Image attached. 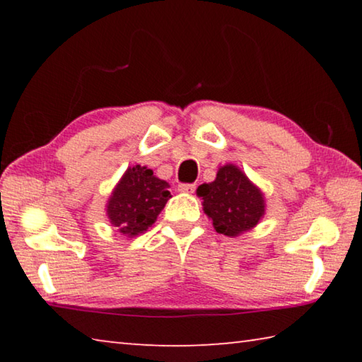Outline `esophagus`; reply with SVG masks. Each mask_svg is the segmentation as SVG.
Here are the masks:
<instances>
[{
  "mask_svg": "<svg viewBox=\"0 0 362 362\" xmlns=\"http://www.w3.org/2000/svg\"><path fill=\"white\" fill-rule=\"evenodd\" d=\"M194 189H196L194 183H180V185H179V192L180 193L192 194V193H194Z\"/></svg>",
  "mask_w": 362,
  "mask_h": 362,
  "instance_id": "1",
  "label": "esophagus"
}]
</instances>
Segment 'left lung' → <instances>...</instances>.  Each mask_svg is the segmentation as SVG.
I'll list each match as a JSON object with an SVG mask.
<instances>
[{
	"instance_id": "left-lung-1",
	"label": "left lung",
	"mask_w": 362,
	"mask_h": 362,
	"mask_svg": "<svg viewBox=\"0 0 362 362\" xmlns=\"http://www.w3.org/2000/svg\"><path fill=\"white\" fill-rule=\"evenodd\" d=\"M196 193L220 235L240 236L265 216V196L235 164L218 168L216 180L199 185Z\"/></svg>"
}]
</instances>
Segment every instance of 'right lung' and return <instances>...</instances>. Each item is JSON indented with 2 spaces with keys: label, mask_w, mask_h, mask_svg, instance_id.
<instances>
[{
  "label": "right lung",
  "mask_w": 362,
  "mask_h": 362,
  "mask_svg": "<svg viewBox=\"0 0 362 362\" xmlns=\"http://www.w3.org/2000/svg\"><path fill=\"white\" fill-rule=\"evenodd\" d=\"M169 183L145 166L127 168L107 203L110 223L121 235L137 236L156 222L170 198Z\"/></svg>",
  "instance_id": "obj_1"
}]
</instances>
